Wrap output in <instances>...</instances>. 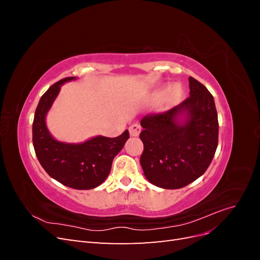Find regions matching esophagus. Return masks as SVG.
I'll list each match as a JSON object with an SVG mask.
<instances>
[{
    "mask_svg": "<svg viewBox=\"0 0 260 260\" xmlns=\"http://www.w3.org/2000/svg\"><path fill=\"white\" fill-rule=\"evenodd\" d=\"M141 125L139 124V123H132L130 127H129V132H130V135L132 136V137H138L139 135H140V132H141Z\"/></svg>",
    "mask_w": 260,
    "mask_h": 260,
    "instance_id": "1",
    "label": "esophagus"
}]
</instances>
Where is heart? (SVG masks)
<instances>
[{"mask_svg":"<svg viewBox=\"0 0 260 260\" xmlns=\"http://www.w3.org/2000/svg\"><path fill=\"white\" fill-rule=\"evenodd\" d=\"M160 95L161 94L158 92V93H156V98H160ZM181 95V88L179 85H175V86H172V88L169 90V92L167 93V101L169 102V103H172V102H176L178 99H179V96Z\"/></svg>","mask_w":260,"mask_h":260,"instance_id":"1","label":"heart"}]
</instances>
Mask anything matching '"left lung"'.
<instances>
[{
    "mask_svg": "<svg viewBox=\"0 0 260 260\" xmlns=\"http://www.w3.org/2000/svg\"><path fill=\"white\" fill-rule=\"evenodd\" d=\"M190 96L162 113H151L141 120L144 149L140 157L144 176L168 190L192 183L207 170L218 146V114L211 93L193 77ZM188 118L177 121L180 114Z\"/></svg>",
    "mask_w": 260,
    "mask_h": 260,
    "instance_id": "8db88e82",
    "label": "left lung"
}]
</instances>
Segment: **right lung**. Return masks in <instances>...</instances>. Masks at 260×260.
I'll list each match as a JSON object with an SVG mask.
<instances>
[{
    "label": "right lung",
    "instance_id": "right-lung-1",
    "mask_svg": "<svg viewBox=\"0 0 260 260\" xmlns=\"http://www.w3.org/2000/svg\"><path fill=\"white\" fill-rule=\"evenodd\" d=\"M75 78L67 77L57 81L41 96L34 118L32 143L38 160L50 177L76 190H90L104 182L115 156L130 136L125 130L119 137H96L80 144L61 143L52 138L45 125V115L60 85Z\"/></svg>",
    "mask_w": 260,
    "mask_h": 260
}]
</instances>
